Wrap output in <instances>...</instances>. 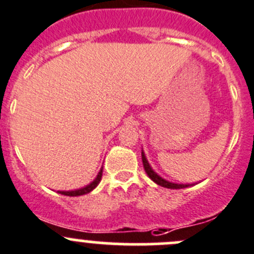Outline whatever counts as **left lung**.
<instances>
[{
  "mask_svg": "<svg viewBox=\"0 0 254 254\" xmlns=\"http://www.w3.org/2000/svg\"><path fill=\"white\" fill-rule=\"evenodd\" d=\"M141 159H142V165H144L145 172L147 174V176H149L150 179H151L152 181L155 182V184L159 185V186L174 190V189H186V187H190V186H193V185H196V184H176V182L167 181V180L162 179L160 175H157L156 172L152 170V167L150 166L149 161H147L146 156H145V152L142 151V150H141Z\"/></svg>",
  "mask_w": 254,
  "mask_h": 254,
  "instance_id": "1",
  "label": "left lung"
}]
</instances>
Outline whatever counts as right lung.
<instances>
[{
    "label": "right lung",
    "mask_w": 254,
    "mask_h": 254,
    "mask_svg": "<svg viewBox=\"0 0 254 254\" xmlns=\"http://www.w3.org/2000/svg\"><path fill=\"white\" fill-rule=\"evenodd\" d=\"M102 176H103V167H102V169H100V171L98 172L97 177H95V179L93 180V181L90 182L89 185H87V186L82 187V189L70 190V191H58V192L62 193V195H64V196H82V195H87V193H89L90 191H93V190H94L95 187L98 186V184H99L100 180H102Z\"/></svg>",
    "instance_id": "add662e5"
}]
</instances>
